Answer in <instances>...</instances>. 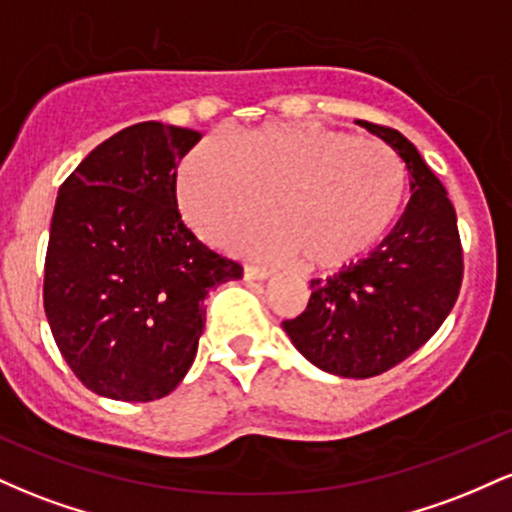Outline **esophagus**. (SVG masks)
I'll use <instances>...</instances> for the list:
<instances>
[{
  "label": "esophagus",
  "mask_w": 512,
  "mask_h": 512,
  "mask_svg": "<svg viewBox=\"0 0 512 512\" xmlns=\"http://www.w3.org/2000/svg\"><path fill=\"white\" fill-rule=\"evenodd\" d=\"M269 276H272V269H267V267H252V264L245 267V279L264 281V279H269Z\"/></svg>",
  "instance_id": "1"
}]
</instances>
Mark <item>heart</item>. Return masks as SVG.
<instances>
[{"instance_id":"heart-1","label":"heart","mask_w":512,"mask_h":512,"mask_svg":"<svg viewBox=\"0 0 512 512\" xmlns=\"http://www.w3.org/2000/svg\"><path fill=\"white\" fill-rule=\"evenodd\" d=\"M407 170L390 146L313 122H272L226 142H204L180 163L175 195L185 221L221 243L269 209L276 221L236 238L248 255L298 257L339 269L395 226Z\"/></svg>"}]
</instances>
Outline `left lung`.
Returning <instances> with one entry per match:
<instances>
[{
	"label": "left lung",
	"mask_w": 512,
	"mask_h": 512,
	"mask_svg": "<svg viewBox=\"0 0 512 512\" xmlns=\"http://www.w3.org/2000/svg\"><path fill=\"white\" fill-rule=\"evenodd\" d=\"M356 122L407 166V209L366 260L310 281L303 313L281 322L313 366L339 378H373L414 354L450 315L462 284L460 233L445 187L404 134Z\"/></svg>",
	"instance_id": "left-lung-1"
}]
</instances>
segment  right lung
Wrapping results in <instances>:
<instances>
[{
  "label": "right lung",
  "instance_id": "obj_1",
  "mask_svg": "<svg viewBox=\"0 0 512 512\" xmlns=\"http://www.w3.org/2000/svg\"><path fill=\"white\" fill-rule=\"evenodd\" d=\"M197 129L139 122L98 144L62 182L43 303L76 378L117 402H154L197 356L204 298L243 267L180 219L175 178Z\"/></svg>",
  "mask_w": 512,
  "mask_h": 512
}]
</instances>
